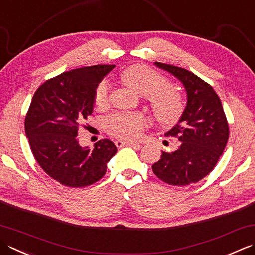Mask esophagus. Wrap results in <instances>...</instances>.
Returning a JSON list of instances; mask_svg holds the SVG:
<instances>
[{
	"instance_id": "1",
	"label": "esophagus",
	"mask_w": 255,
	"mask_h": 255,
	"mask_svg": "<svg viewBox=\"0 0 255 255\" xmlns=\"http://www.w3.org/2000/svg\"><path fill=\"white\" fill-rule=\"evenodd\" d=\"M115 144H116L117 147L122 148L124 146H132V147H136V148H140V144L137 143V142H133V141H127V140H122V139H117L116 141H115Z\"/></svg>"
}]
</instances>
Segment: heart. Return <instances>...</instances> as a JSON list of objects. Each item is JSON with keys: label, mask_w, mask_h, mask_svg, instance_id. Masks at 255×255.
Returning a JSON list of instances; mask_svg holds the SVG:
<instances>
[{"label": "heart", "mask_w": 255, "mask_h": 255, "mask_svg": "<svg viewBox=\"0 0 255 255\" xmlns=\"http://www.w3.org/2000/svg\"><path fill=\"white\" fill-rule=\"evenodd\" d=\"M121 81L130 91L144 96L156 121L164 126L176 124L181 118L184 104L176 88L169 85L162 75L141 64L130 65L121 74ZM108 104V85L99 84L95 94V105L98 108ZM146 119L139 114L117 113L107 121V130L113 136L136 139L140 136Z\"/></svg>", "instance_id": "1"}]
</instances>
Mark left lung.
Instances as JSON below:
<instances>
[{
  "label": "left lung",
  "mask_w": 255,
  "mask_h": 255,
  "mask_svg": "<svg viewBox=\"0 0 255 255\" xmlns=\"http://www.w3.org/2000/svg\"><path fill=\"white\" fill-rule=\"evenodd\" d=\"M154 65L183 84L188 101L178 124L166 132L180 141L177 150L162 151L152 171L171 186H188L208 176L220 159L229 139L227 116L211 85L184 68L159 62Z\"/></svg>",
  "instance_id": "obj_1"
}]
</instances>
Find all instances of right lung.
<instances>
[{"instance_id": "obj_1", "label": "right lung", "mask_w": 255, "mask_h": 255, "mask_svg": "<svg viewBox=\"0 0 255 255\" xmlns=\"http://www.w3.org/2000/svg\"><path fill=\"white\" fill-rule=\"evenodd\" d=\"M114 67L94 65L65 72L42 84L32 98L24 123L29 147L43 170L64 186L83 188L101 180L117 152L109 139L89 149L77 137L93 113L99 83Z\"/></svg>"}]
</instances>
